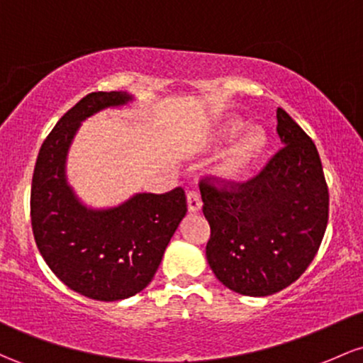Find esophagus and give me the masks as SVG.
Wrapping results in <instances>:
<instances>
[{
    "mask_svg": "<svg viewBox=\"0 0 363 363\" xmlns=\"http://www.w3.org/2000/svg\"><path fill=\"white\" fill-rule=\"evenodd\" d=\"M188 210L191 213H196L201 210V200L198 191H189L188 193Z\"/></svg>",
    "mask_w": 363,
    "mask_h": 363,
    "instance_id": "1",
    "label": "esophagus"
}]
</instances>
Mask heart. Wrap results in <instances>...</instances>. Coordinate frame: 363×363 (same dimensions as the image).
I'll return each mask as SVG.
<instances>
[{
  "label": "heart",
  "instance_id": "1",
  "mask_svg": "<svg viewBox=\"0 0 363 363\" xmlns=\"http://www.w3.org/2000/svg\"><path fill=\"white\" fill-rule=\"evenodd\" d=\"M246 123L238 117H230L227 121L220 122L215 127L213 134L210 136L208 143L213 146L225 145V143L233 141L245 130ZM267 145V138L264 130L258 127H252L242 134L240 141L233 146L220 162L215 167V175L224 182H240L242 179L248 177L252 170L260 160L262 153H264Z\"/></svg>",
  "mask_w": 363,
  "mask_h": 363
}]
</instances>
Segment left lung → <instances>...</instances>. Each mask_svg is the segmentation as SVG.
I'll list each match as a JSON object with an SVG mask.
<instances>
[{"label": "left lung", "mask_w": 363, "mask_h": 363, "mask_svg": "<svg viewBox=\"0 0 363 363\" xmlns=\"http://www.w3.org/2000/svg\"><path fill=\"white\" fill-rule=\"evenodd\" d=\"M281 150L246 182L200 181L210 224L206 260L215 277L245 296L293 284L318 252L329 218V191L313 141L277 108Z\"/></svg>", "instance_id": "8db88e82"}]
</instances>
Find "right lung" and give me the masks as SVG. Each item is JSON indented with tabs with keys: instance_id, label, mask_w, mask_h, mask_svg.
Returning <instances> with one entry per match:
<instances>
[{
	"instance_id": "add662e5",
	"label": "right lung",
	"mask_w": 363,
	"mask_h": 363,
	"mask_svg": "<svg viewBox=\"0 0 363 363\" xmlns=\"http://www.w3.org/2000/svg\"><path fill=\"white\" fill-rule=\"evenodd\" d=\"M129 101L133 96L121 91L82 98L45 139L33 175L30 222L39 253L63 284L98 301L143 291L188 212L182 188L138 193L113 208L94 210L67 182V153L81 122Z\"/></svg>"
}]
</instances>
